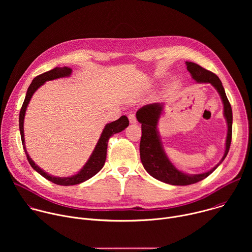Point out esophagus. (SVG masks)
I'll return each instance as SVG.
<instances>
[{
  "instance_id": "34e87169",
  "label": "esophagus",
  "mask_w": 252,
  "mask_h": 252,
  "mask_svg": "<svg viewBox=\"0 0 252 252\" xmlns=\"http://www.w3.org/2000/svg\"><path fill=\"white\" fill-rule=\"evenodd\" d=\"M128 120L131 124H135L136 123V117H135V114L134 113H130L128 114Z\"/></svg>"
}]
</instances>
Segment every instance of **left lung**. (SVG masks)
Returning <instances> with one entry per match:
<instances>
[{"label":"left lung","mask_w":252,"mask_h":252,"mask_svg":"<svg viewBox=\"0 0 252 252\" xmlns=\"http://www.w3.org/2000/svg\"><path fill=\"white\" fill-rule=\"evenodd\" d=\"M188 70L193 80L197 83H209L220 93L224 105V117L227 122V137L225 153L220 163L207 172L200 174H186L176 169L165 156L158 132V122L162 112V105L159 103H150L143 105L136 112V119L141 124V138L139 143L140 159L145 169L158 181L172 186H189L202 181L212 173L226 158L232 135V110L225 94L223 86L220 78L212 71L203 68L199 64L191 62L186 63Z\"/></svg>","instance_id":"1"}]
</instances>
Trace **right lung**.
<instances>
[{
  "label": "right lung",
  "mask_w": 252,
  "mask_h": 252,
  "mask_svg": "<svg viewBox=\"0 0 252 252\" xmlns=\"http://www.w3.org/2000/svg\"><path fill=\"white\" fill-rule=\"evenodd\" d=\"M71 73V68L67 67V66H63V67H55L49 71H46V73L39 75L35 77L32 84L30 85L28 91H27V94L24 100V103L22 105V109L20 112V132H21V138H22V143H23V148L25 151V154L27 156L28 161L31 164V166L35 170L38 171L41 175H43L45 178H47L48 181L56 184V185H60V186H75V185H79L82 184L86 181H88L89 178L93 177L94 174H96L103 166L104 162H105V158H106V150H107V142H109V139L111 136H113L115 133H118L122 130H124L129 124L128 119L126 116L121 117L119 120L107 124L102 132L101 135L96 143L95 149L93 152L90 159L88 160V162L85 164V166L82 168V170L69 177H56L53 175L48 174L47 172H45L43 169H41L37 164H35L32 158H30V156L28 155L27 151H26V146H25V138H24V119H25V114H26V110L27 106L29 104V101L32 95V94L37 91L42 85H44L47 81H52L55 79H59V78H63V77H67L69 76Z\"/></svg>",
  "instance_id": "obj_1"
}]
</instances>
